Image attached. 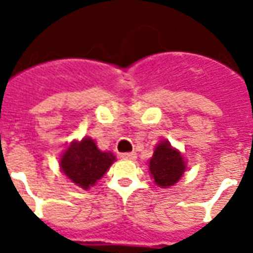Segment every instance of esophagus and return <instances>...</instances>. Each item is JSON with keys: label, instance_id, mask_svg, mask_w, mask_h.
<instances>
[{"label": "esophagus", "instance_id": "1", "mask_svg": "<svg viewBox=\"0 0 253 253\" xmlns=\"http://www.w3.org/2000/svg\"><path fill=\"white\" fill-rule=\"evenodd\" d=\"M121 159L122 160H130V161H132V160L137 159V153H122L121 154Z\"/></svg>", "mask_w": 253, "mask_h": 253}]
</instances>
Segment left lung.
Returning <instances> with one entry per match:
<instances>
[{
	"mask_svg": "<svg viewBox=\"0 0 253 253\" xmlns=\"http://www.w3.org/2000/svg\"><path fill=\"white\" fill-rule=\"evenodd\" d=\"M186 169L187 163L180 150L167 139L160 141L149 160V173L154 183L161 188H169L180 180Z\"/></svg>",
	"mask_w": 253,
	"mask_h": 253,
	"instance_id": "left-lung-1",
	"label": "left lung"
}]
</instances>
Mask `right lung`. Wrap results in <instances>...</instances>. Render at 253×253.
I'll list each match as a JSON object with an SVG mask.
<instances>
[{
	"mask_svg": "<svg viewBox=\"0 0 253 253\" xmlns=\"http://www.w3.org/2000/svg\"><path fill=\"white\" fill-rule=\"evenodd\" d=\"M116 161L112 152H103L94 139L84 137L69 143L61 154L59 168L69 180L83 190H89Z\"/></svg>",
	"mask_w": 253,
	"mask_h": 253,
	"instance_id": "add662e5",
	"label": "right lung"
}]
</instances>
